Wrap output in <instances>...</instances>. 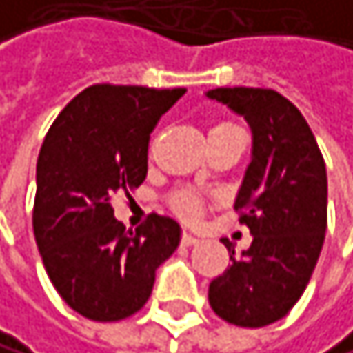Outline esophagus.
I'll return each mask as SVG.
<instances>
[{
    "label": "esophagus",
    "mask_w": 353,
    "mask_h": 353,
    "mask_svg": "<svg viewBox=\"0 0 353 353\" xmlns=\"http://www.w3.org/2000/svg\"><path fill=\"white\" fill-rule=\"evenodd\" d=\"M181 243H183V245H196V243H198V237L192 235V233H183Z\"/></svg>",
    "instance_id": "obj_1"
}]
</instances>
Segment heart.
<instances>
[{
  "mask_svg": "<svg viewBox=\"0 0 353 353\" xmlns=\"http://www.w3.org/2000/svg\"><path fill=\"white\" fill-rule=\"evenodd\" d=\"M224 127H233V125H228V123H222V125H215L213 129H224ZM211 129V131H213ZM172 207L179 215H183L185 220H196L198 218V213H200V203H198V198L190 192H181L172 198Z\"/></svg>",
  "mask_w": 353,
  "mask_h": 353,
  "instance_id": "b5f03b06",
  "label": "heart"
}]
</instances>
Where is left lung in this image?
Masks as SVG:
<instances>
[{
	"mask_svg": "<svg viewBox=\"0 0 353 353\" xmlns=\"http://www.w3.org/2000/svg\"><path fill=\"white\" fill-rule=\"evenodd\" d=\"M209 99L243 116L252 155L235 209L252 245L209 285L215 315L241 327L283 319L302 298L327 226V176L313 131L300 110L265 88H215ZM228 239L224 241V245Z\"/></svg>",
	"mask_w": 353,
	"mask_h": 353,
	"instance_id": "8db88e82",
	"label": "left lung"
}]
</instances>
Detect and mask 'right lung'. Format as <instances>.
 <instances>
[{
	"instance_id": "1",
	"label": "right lung",
	"mask_w": 353,
	"mask_h": 353,
	"mask_svg": "<svg viewBox=\"0 0 353 353\" xmlns=\"http://www.w3.org/2000/svg\"><path fill=\"white\" fill-rule=\"evenodd\" d=\"M185 88L97 83L60 112L36 163L34 237L62 300L92 321H120L148 302L181 226L153 213L127 230L112 198L142 185L148 140Z\"/></svg>"
}]
</instances>
